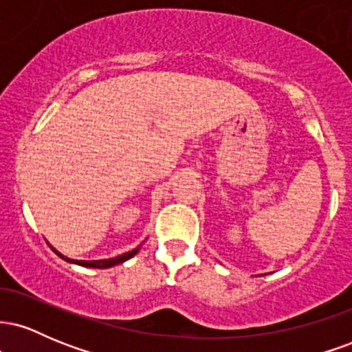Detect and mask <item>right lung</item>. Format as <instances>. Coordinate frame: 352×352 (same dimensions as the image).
<instances>
[{"label":"right lung","mask_w":352,"mask_h":352,"mask_svg":"<svg viewBox=\"0 0 352 352\" xmlns=\"http://www.w3.org/2000/svg\"><path fill=\"white\" fill-rule=\"evenodd\" d=\"M50 246H51V245H50ZM51 248H52V246H51ZM139 248H140V246H137V248L132 250V252H127V253H124V254H119V256H116V258H109V260H92V261L71 260V258L64 256V254H60L59 252H56L54 248H52V252L58 254V256L63 258V260L69 261V263H76V265H79V266H86V268H111V266H116V265L124 263V261H127L129 258L134 256V254H135L137 252H139Z\"/></svg>","instance_id":"1"}]
</instances>
